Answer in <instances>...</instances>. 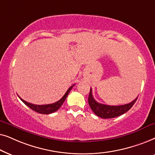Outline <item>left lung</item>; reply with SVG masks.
<instances>
[{"mask_svg":"<svg viewBox=\"0 0 155 155\" xmlns=\"http://www.w3.org/2000/svg\"><path fill=\"white\" fill-rule=\"evenodd\" d=\"M137 97L131 103L120 106H108L99 104L94 98L92 95V89L91 88L89 96H88V104L95 114L102 118H113L124 114L130 109L137 101Z\"/></svg>","mask_w":155,"mask_h":155,"instance_id":"1","label":"left lung"}]
</instances>
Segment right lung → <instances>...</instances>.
Returning <instances> with one entry per match:
<instances>
[{
  "instance_id": "1",
  "label": "right lung",
  "mask_w": 155,
  "mask_h": 155,
  "mask_svg": "<svg viewBox=\"0 0 155 155\" xmlns=\"http://www.w3.org/2000/svg\"><path fill=\"white\" fill-rule=\"evenodd\" d=\"M74 85H75V84H74L73 86H71V87L67 90V91L65 93V94L64 95V96L60 99V100L54 103V104H47V105H35V104H30V103H28L25 101L22 100L20 97H19V98H20V100H21L26 105V106H28L29 108L32 109V110L40 113V114H47V115L50 114V113H52L54 112H55V111H57L59 108H60L61 105L64 104V102L66 98H67L68 94H69L70 91H71V88H73V86Z\"/></svg>"
}]
</instances>
